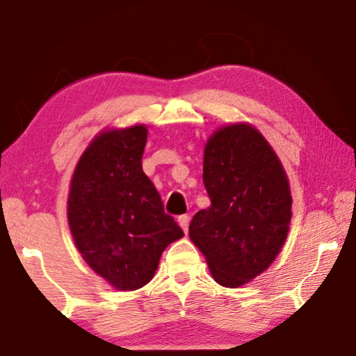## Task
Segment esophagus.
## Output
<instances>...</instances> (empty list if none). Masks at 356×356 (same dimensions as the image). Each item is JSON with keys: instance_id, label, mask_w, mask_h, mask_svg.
<instances>
[{"instance_id": "1", "label": "esophagus", "mask_w": 356, "mask_h": 356, "mask_svg": "<svg viewBox=\"0 0 356 356\" xmlns=\"http://www.w3.org/2000/svg\"><path fill=\"white\" fill-rule=\"evenodd\" d=\"M177 221H179V225H181V227L184 229V233H187L188 231V221H191V216L188 215H181L177 218Z\"/></svg>"}]
</instances>
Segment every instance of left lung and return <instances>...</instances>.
Segmentation results:
<instances>
[{"mask_svg":"<svg viewBox=\"0 0 356 356\" xmlns=\"http://www.w3.org/2000/svg\"><path fill=\"white\" fill-rule=\"evenodd\" d=\"M203 184L211 205L188 226L215 282L238 288L270 267L286 241L291 192L272 146L249 123L210 136Z\"/></svg>","mask_w":356,"mask_h":356,"instance_id":"obj_1","label":"left lung"}]
</instances>
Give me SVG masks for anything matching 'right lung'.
<instances>
[{
    "instance_id": "1",
    "label": "right lung",
    "mask_w": 356,
    "mask_h": 356,
    "mask_svg": "<svg viewBox=\"0 0 356 356\" xmlns=\"http://www.w3.org/2000/svg\"><path fill=\"white\" fill-rule=\"evenodd\" d=\"M146 136L145 125L102 131L76 165L68 195L76 248L122 291L145 286L163 250L184 236L141 168Z\"/></svg>"
}]
</instances>
